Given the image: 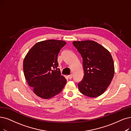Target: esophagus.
Instances as JSON below:
<instances>
[{"instance_id": "1", "label": "esophagus", "mask_w": 131, "mask_h": 131, "mask_svg": "<svg viewBox=\"0 0 131 131\" xmlns=\"http://www.w3.org/2000/svg\"><path fill=\"white\" fill-rule=\"evenodd\" d=\"M68 78H69V79H70V80H71V78H72V74H71V75H69V76H68Z\"/></svg>"}]
</instances>
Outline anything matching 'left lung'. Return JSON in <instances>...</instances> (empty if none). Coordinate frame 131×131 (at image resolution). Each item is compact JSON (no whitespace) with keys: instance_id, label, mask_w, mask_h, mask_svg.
<instances>
[{"instance_id":"left-lung-1","label":"left lung","mask_w":131,"mask_h":131,"mask_svg":"<svg viewBox=\"0 0 131 131\" xmlns=\"http://www.w3.org/2000/svg\"><path fill=\"white\" fill-rule=\"evenodd\" d=\"M72 43L83 58L84 75L78 84L80 91L89 97L101 96L111 83L114 74L110 53L94 41H75Z\"/></svg>"}]
</instances>
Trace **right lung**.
I'll use <instances>...</instances> for the list:
<instances>
[{
	"label": "right lung",
	"instance_id": "1",
	"mask_svg": "<svg viewBox=\"0 0 131 131\" xmlns=\"http://www.w3.org/2000/svg\"><path fill=\"white\" fill-rule=\"evenodd\" d=\"M66 42L48 40L35 43L23 62L26 81L36 96L49 99L61 92L67 83L58 68L57 56Z\"/></svg>",
	"mask_w": 131,
	"mask_h": 131
}]
</instances>
